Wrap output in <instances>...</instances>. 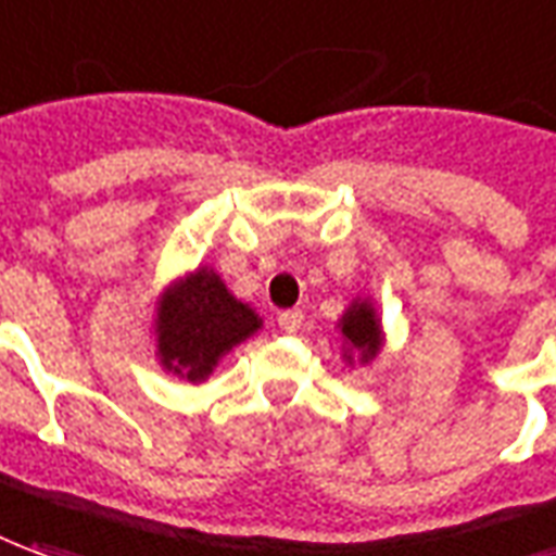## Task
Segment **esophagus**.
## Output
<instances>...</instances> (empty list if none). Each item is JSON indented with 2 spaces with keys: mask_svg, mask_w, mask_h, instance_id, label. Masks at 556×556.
I'll use <instances>...</instances> for the list:
<instances>
[{
  "mask_svg": "<svg viewBox=\"0 0 556 556\" xmlns=\"http://www.w3.org/2000/svg\"><path fill=\"white\" fill-rule=\"evenodd\" d=\"M278 327H281V332H296V329L302 327V312H300V308L281 312V315H278Z\"/></svg>",
  "mask_w": 556,
  "mask_h": 556,
  "instance_id": "1",
  "label": "esophagus"
}]
</instances>
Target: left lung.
<instances>
[{"label":"left lung","mask_w":556,"mask_h":556,"mask_svg":"<svg viewBox=\"0 0 556 556\" xmlns=\"http://www.w3.org/2000/svg\"><path fill=\"white\" fill-rule=\"evenodd\" d=\"M339 329L344 339L342 357L348 366H354V363L369 366L384 348V329H381V317L375 312L372 300L351 302L344 308V315L339 317Z\"/></svg>","instance_id":"obj_1"}]
</instances>
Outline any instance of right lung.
Wrapping results in <instances>:
<instances>
[{"instance_id": "1", "label": "right lung", "mask_w": 556, "mask_h": 556, "mask_svg": "<svg viewBox=\"0 0 556 556\" xmlns=\"http://www.w3.org/2000/svg\"><path fill=\"white\" fill-rule=\"evenodd\" d=\"M263 329V317L236 300L212 266L175 278L156 296V359L166 372L202 384L229 351Z\"/></svg>"}]
</instances>
